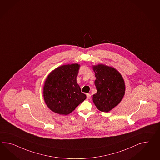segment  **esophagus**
<instances>
[{"instance_id": "esophagus-1", "label": "esophagus", "mask_w": 160, "mask_h": 160, "mask_svg": "<svg viewBox=\"0 0 160 160\" xmlns=\"http://www.w3.org/2000/svg\"><path fill=\"white\" fill-rule=\"evenodd\" d=\"M86 97H87V99L89 100V99L91 98V95L89 93H87L86 94Z\"/></svg>"}]
</instances>
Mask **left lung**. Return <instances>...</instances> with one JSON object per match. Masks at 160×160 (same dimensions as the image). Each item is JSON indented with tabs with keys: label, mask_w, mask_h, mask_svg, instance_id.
<instances>
[{
	"label": "left lung",
	"mask_w": 160,
	"mask_h": 160,
	"mask_svg": "<svg viewBox=\"0 0 160 160\" xmlns=\"http://www.w3.org/2000/svg\"><path fill=\"white\" fill-rule=\"evenodd\" d=\"M97 93L93 101L101 111L107 112L118 105L123 98L125 86L121 75L114 68L100 64L93 66Z\"/></svg>",
	"instance_id": "obj_1"
}]
</instances>
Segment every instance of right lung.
Masks as SVG:
<instances>
[{"mask_svg":"<svg viewBox=\"0 0 160 160\" xmlns=\"http://www.w3.org/2000/svg\"><path fill=\"white\" fill-rule=\"evenodd\" d=\"M79 66L72 64L59 67L52 71L45 82L43 96L52 111L68 115L86 98L77 82Z\"/></svg>","mask_w":160,"mask_h":160,"instance_id":"right-lung-1","label":"right lung"}]
</instances>
